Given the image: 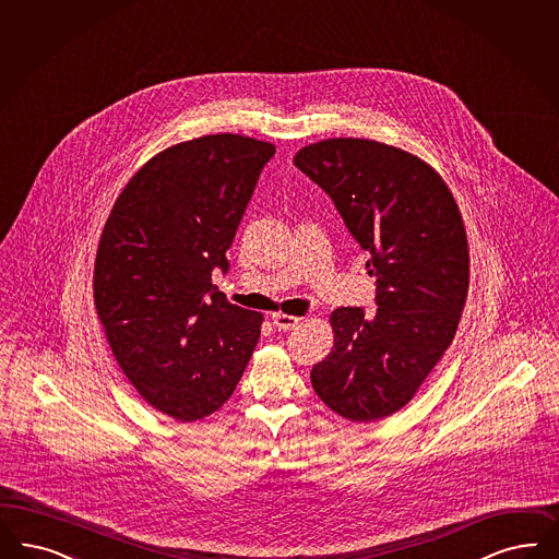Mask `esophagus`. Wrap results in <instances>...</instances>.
Masks as SVG:
<instances>
[{
  "mask_svg": "<svg viewBox=\"0 0 559 559\" xmlns=\"http://www.w3.org/2000/svg\"><path fill=\"white\" fill-rule=\"evenodd\" d=\"M271 321H273L275 330L289 331L294 330V328H298V323H300L302 319H300V317H296V314H284V312H277V314H273V317H271Z\"/></svg>",
  "mask_w": 559,
  "mask_h": 559,
  "instance_id": "34e87169",
  "label": "esophagus"
}]
</instances>
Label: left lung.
Masks as SVG:
<instances>
[{
    "mask_svg": "<svg viewBox=\"0 0 559 559\" xmlns=\"http://www.w3.org/2000/svg\"><path fill=\"white\" fill-rule=\"evenodd\" d=\"M294 166L330 194L377 277L372 317L331 312L333 348L312 367V390L352 423L381 420L454 342L471 284L462 213L433 167L400 146L325 139L302 146Z\"/></svg>",
    "mask_w": 559,
    "mask_h": 559,
    "instance_id": "obj_1",
    "label": "left lung"
}]
</instances>
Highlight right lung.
<instances>
[{
	"label": "right lung",
	"instance_id": "1",
	"mask_svg": "<svg viewBox=\"0 0 559 559\" xmlns=\"http://www.w3.org/2000/svg\"><path fill=\"white\" fill-rule=\"evenodd\" d=\"M275 145L207 134L167 146L111 209L93 271L107 344L146 404L180 423L219 411L259 342L263 314L211 286Z\"/></svg>",
	"mask_w": 559,
	"mask_h": 559
}]
</instances>
